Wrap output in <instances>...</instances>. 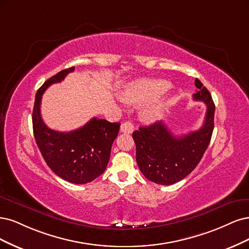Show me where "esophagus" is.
I'll return each mask as SVG.
<instances>
[{"label": "esophagus", "instance_id": "esophagus-1", "mask_svg": "<svg viewBox=\"0 0 249 249\" xmlns=\"http://www.w3.org/2000/svg\"><path fill=\"white\" fill-rule=\"evenodd\" d=\"M133 128H134V126L131 122L126 121L121 124V128H120V129H121L122 132H125V133H132Z\"/></svg>", "mask_w": 249, "mask_h": 249}]
</instances>
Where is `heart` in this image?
<instances>
[{"instance_id": "heart-1", "label": "heart", "mask_w": 249, "mask_h": 249, "mask_svg": "<svg viewBox=\"0 0 249 249\" xmlns=\"http://www.w3.org/2000/svg\"><path fill=\"white\" fill-rule=\"evenodd\" d=\"M168 88L170 83L164 79H139L128 86L122 93L123 101L131 104H142L157 99ZM166 101L155 100L142 109V117L149 121L159 119L164 113Z\"/></svg>"}]
</instances>
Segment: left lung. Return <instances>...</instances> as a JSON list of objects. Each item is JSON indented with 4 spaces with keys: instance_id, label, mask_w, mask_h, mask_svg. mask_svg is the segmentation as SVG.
Wrapping results in <instances>:
<instances>
[{
    "instance_id": "8db88e82",
    "label": "left lung",
    "mask_w": 249,
    "mask_h": 249,
    "mask_svg": "<svg viewBox=\"0 0 249 249\" xmlns=\"http://www.w3.org/2000/svg\"><path fill=\"white\" fill-rule=\"evenodd\" d=\"M194 100L207 106L203 126L196 131L175 136L162 123L140 127L132 133L136 162L145 177L160 185H172L188 176L202 159L214 129L215 106L207 88L196 79Z\"/></svg>"
}]
</instances>
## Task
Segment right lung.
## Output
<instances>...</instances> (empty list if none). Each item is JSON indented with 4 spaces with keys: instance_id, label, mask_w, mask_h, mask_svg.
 Returning <instances> with one entry per match:
<instances>
[{
    "instance_id": "1",
    "label": "right lung",
    "mask_w": 249,
    "mask_h": 249,
    "mask_svg": "<svg viewBox=\"0 0 249 249\" xmlns=\"http://www.w3.org/2000/svg\"><path fill=\"white\" fill-rule=\"evenodd\" d=\"M72 71L74 67L64 69L40 87L36 93L32 121L36 143L51 170L63 180L86 184L106 171L120 123L93 118L70 132L55 131L45 125L40 114L42 95L51 85L62 82Z\"/></svg>"
}]
</instances>
